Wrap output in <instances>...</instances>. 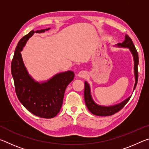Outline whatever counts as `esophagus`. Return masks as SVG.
Wrapping results in <instances>:
<instances>
[{
    "instance_id": "obj_1",
    "label": "esophagus",
    "mask_w": 149,
    "mask_h": 149,
    "mask_svg": "<svg viewBox=\"0 0 149 149\" xmlns=\"http://www.w3.org/2000/svg\"><path fill=\"white\" fill-rule=\"evenodd\" d=\"M87 72L85 71H81L78 73V77H81V78H85L87 77Z\"/></svg>"
}]
</instances>
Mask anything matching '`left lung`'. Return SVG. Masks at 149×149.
<instances>
[{
    "mask_svg": "<svg viewBox=\"0 0 149 149\" xmlns=\"http://www.w3.org/2000/svg\"><path fill=\"white\" fill-rule=\"evenodd\" d=\"M118 47L122 48H128L130 49L131 53L132 54L134 60V74H135V83L133 87V91L137 84L138 81V64H139V56L137 50H136L135 45H133L132 40L127 35H125V40L122 43H118L116 45ZM132 96H130L123 100L119 104L110 106V107H105V106H100L97 104L94 100H93L91 94V89L89 84L87 81H85V89H84V99L85 104L91 112L93 114L96 116H108L114 114L115 113L118 112L121 109L124 107V106L127 104L129 101Z\"/></svg>",
    "mask_w": 149,
    "mask_h": 149,
    "instance_id": "8db88e82",
    "label": "left lung"
}]
</instances>
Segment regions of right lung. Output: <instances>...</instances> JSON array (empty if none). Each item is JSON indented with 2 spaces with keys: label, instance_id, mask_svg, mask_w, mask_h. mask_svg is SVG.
<instances>
[{
  "label": "right lung",
  "instance_id": "obj_1",
  "mask_svg": "<svg viewBox=\"0 0 149 149\" xmlns=\"http://www.w3.org/2000/svg\"><path fill=\"white\" fill-rule=\"evenodd\" d=\"M49 29L32 30L20 39L11 64L15 90L20 102L33 114L44 118H54L58 114L65 89L74 78V72L67 71L58 73L46 81L38 82L27 72L20 52L35 33H41Z\"/></svg>",
  "mask_w": 149,
  "mask_h": 149
}]
</instances>
